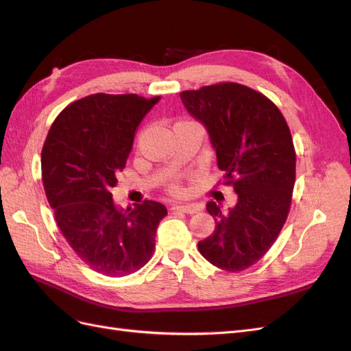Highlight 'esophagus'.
<instances>
[{
	"label": "esophagus",
	"instance_id": "34e87169",
	"mask_svg": "<svg viewBox=\"0 0 351 351\" xmlns=\"http://www.w3.org/2000/svg\"><path fill=\"white\" fill-rule=\"evenodd\" d=\"M173 210H180V212H184V214H196L197 210H200V205L197 204H187V205H173L171 208Z\"/></svg>",
	"mask_w": 351,
	"mask_h": 351
}]
</instances>
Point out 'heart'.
Segmentation results:
<instances>
[{
  "label": "heart",
  "instance_id": "1",
  "mask_svg": "<svg viewBox=\"0 0 351 351\" xmlns=\"http://www.w3.org/2000/svg\"><path fill=\"white\" fill-rule=\"evenodd\" d=\"M169 190H171V192H173V193H176V195H178V193H182V192H183L182 186H180L177 182L169 183Z\"/></svg>",
  "mask_w": 351,
  "mask_h": 351
}]
</instances>
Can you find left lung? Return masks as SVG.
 I'll list each match as a JSON object with an SVG mask.
<instances>
[{
    "label": "left lung",
    "mask_w": 351,
    "mask_h": 351,
    "mask_svg": "<svg viewBox=\"0 0 351 351\" xmlns=\"http://www.w3.org/2000/svg\"><path fill=\"white\" fill-rule=\"evenodd\" d=\"M180 98L206 127L226 184L237 193L227 214L208 202L215 230L197 243L199 252L219 269H247L271 249L289 217L295 180L290 129L277 105L244 84H210Z\"/></svg>",
    "instance_id": "8db88e82"
}]
</instances>
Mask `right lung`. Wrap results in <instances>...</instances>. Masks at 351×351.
<instances>
[{"mask_svg": "<svg viewBox=\"0 0 351 351\" xmlns=\"http://www.w3.org/2000/svg\"><path fill=\"white\" fill-rule=\"evenodd\" d=\"M159 99L89 95L58 114L42 147V183L58 228L74 253L107 277H125L149 262L167 215L155 200L121 209L111 193L137 127Z\"/></svg>", "mask_w": 351, "mask_h": 351, "instance_id": "1", "label": "right lung"}]
</instances>
